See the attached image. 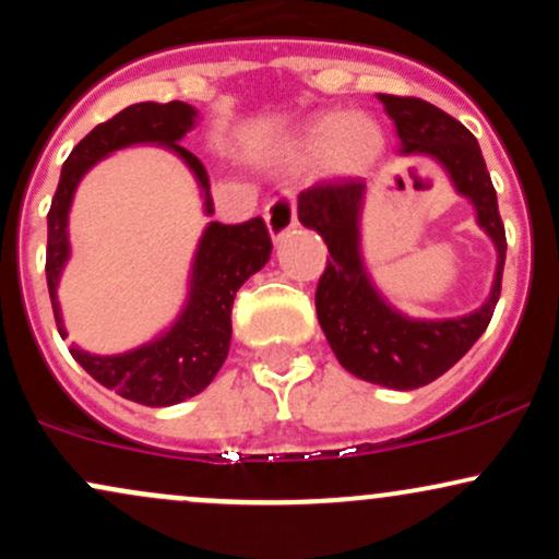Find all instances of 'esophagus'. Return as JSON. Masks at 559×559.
I'll list each match as a JSON object with an SVG mask.
<instances>
[{"mask_svg": "<svg viewBox=\"0 0 559 559\" xmlns=\"http://www.w3.org/2000/svg\"><path fill=\"white\" fill-rule=\"evenodd\" d=\"M265 223L275 241L284 239L288 230L297 226V199L292 191H281L265 204Z\"/></svg>", "mask_w": 559, "mask_h": 559, "instance_id": "34e87169", "label": "esophagus"}]
</instances>
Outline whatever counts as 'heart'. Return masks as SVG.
Segmentation results:
<instances>
[{"instance_id":"1","label":"heart","mask_w":559,"mask_h":559,"mask_svg":"<svg viewBox=\"0 0 559 559\" xmlns=\"http://www.w3.org/2000/svg\"><path fill=\"white\" fill-rule=\"evenodd\" d=\"M383 150V131L362 112L320 115L299 139L301 159H325L338 176H355L368 168Z\"/></svg>"}]
</instances>
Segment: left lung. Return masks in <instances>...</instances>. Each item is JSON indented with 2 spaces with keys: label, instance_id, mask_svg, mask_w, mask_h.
<instances>
[{
  "label": "left lung",
  "instance_id": "obj_1",
  "mask_svg": "<svg viewBox=\"0 0 559 559\" xmlns=\"http://www.w3.org/2000/svg\"><path fill=\"white\" fill-rule=\"evenodd\" d=\"M394 120L402 155H428L444 165L454 189L476 207L478 226L497 247L491 294L463 318L413 320L383 301L370 284L360 254L365 181L333 178L299 194V223L329 243V265L318 281L316 310L336 360L362 381L409 391L444 376L478 342L502 292L507 239L497 191L476 136L431 102L418 96L378 94Z\"/></svg>",
  "mask_w": 559,
  "mask_h": 559
}]
</instances>
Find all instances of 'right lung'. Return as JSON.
I'll list each match as a JSON object with an SVG mask.
<instances>
[{
	"mask_svg": "<svg viewBox=\"0 0 559 559\" xmlns=\"http://www.w3.org/2000/svg\"><path fill=\"white\" fill-rule=\"evenodd\" d=\"M194 118L197 110L186 102H168V105L139 102L120 110L107 123L96 126L70 152L47 215V286L57 331L62 338L68 336V331L62 325L57 284L70 258L68 213L83 173L123 146L163 144L176 152L194 173L204 191V213L210 215L213 199H210L207 170L189 150L178 144L191 131ZM271 249L273 241L262 217H252L236 226L210 223L197 247L189 301L168 333L126 355L99 357L88 355L79 346H70V355L94 381L112 389L123 400L146 404V407H168V404L189 400L207 389L221 365L226 362L234 297L243 281L271 260Z\"/></svg>",
	"mask_w": 559,
	"mask_h": 559,
	"instance_id": "obj_1",
	"label": "right lung"
}]
</instances>
